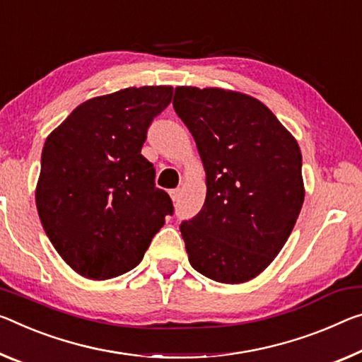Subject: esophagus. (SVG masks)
I'll list each match as a JSON object with an SVG mask.
<instances>
[{"label":"esophagus","mask_w":362,"mask_h":362,"mask_svg":"<svg viewBox=\"0 0 362 362\" xmlns=\"http://www.w3.org/2000/svg\"><path fill=\"white\" fill-rule=\"evenodd\" d=\"M169 193H170L172 202H179V198H180V190H179V188H175V190H170Z\"/></svg>","instance_id":"1"}]
</instances>
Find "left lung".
Listing matches in <instances>:
<instances>
[{"label": "left lung", "instance_id": "obj_1", "mask_svg": "<svg viewBox=\"0 0 362 362\" xmlns=\"http://www.w3.org/2000/svg\"><path fill=\"white\" fill-rule=\"evenodd\" d=\"M174 109L208 187L202 211L180 223L188 261L216 282L243 284L274 261L300 216V146L271 109L237 91L179 87Z\"/></svg>", "mask_w": 362, "mask_h": 362}]
</instances>
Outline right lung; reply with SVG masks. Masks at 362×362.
Listing matches in <instances>:
<instances>
[{
	"instance_id": "1",
	"label": "right lung",
	"mask_w": 362,
	"mask_h": 362,
	"mask_svg": "<svg viewBox=\"0 0 362 362\" xmlns=\"http://www.w3.org/2000/svg\"><path fill=\"white\" fill-rule=\"evenodd\" d=\"M172 87H130L77 106L45 141L37 209L69 266L106 280L136 267L172 216L141 154L148 129L172 100Z\"/></svg>"
}]
</instances>
